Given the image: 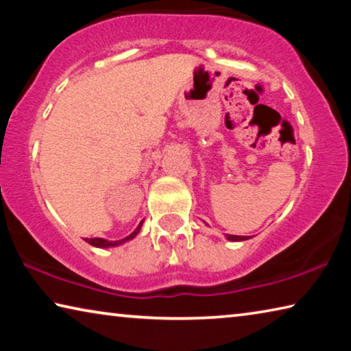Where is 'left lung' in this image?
Returning <instances> with one entry per match:
<instances>
[{"mask_svg": "<svg viewBox=\"0 0 351 351\" xmlns=\"http://www.w3.org/2000/svg\"><path fill=\"white\" fill-rule=\"evenodd\" d=\"M226 239L229 241H245L247 239H251V237H241V235H228L226 234Z\"/></svg>", "mask_w": 351, "mask_h": 351, "instance_id": "left-lung-1", "label": "left lung"}]
</instances>
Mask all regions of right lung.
<instances>
[{
	"instance_id": "obj_1",
	"label": "right lung",
	"mask_w": 351,
	"mask_h": 351,
	"mask_svg": "<svg viewBox=\"0 0 351 351\" xmlns=\"http://www.w3.org/2000/svg\"><path fill=\"white\" fill-rule=\"evenodd\" d=\"M142 223H144V221H141L138 228H136L132 234H130L128 237H125V239H122V240L111 241V240H105V239H85V241L90 243V245L94 246V247H114V246H121V245H123V243L133 240L134 237L139 234V230L142 228Z\"/></svg>"
}]
</instances>
